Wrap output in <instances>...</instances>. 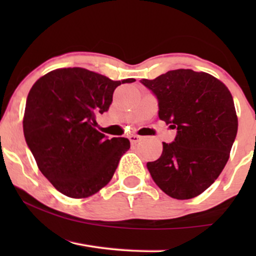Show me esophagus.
Wrapping results in <instances>:
<instances>
[{"label":"esophagus","instance_id":"1","mask_svg":"<svg viewBox=\"0 0 256 256\" xmlns=\"http://www.w3.org/2000/svg\"><path fill=\"white\" fill-rule=\"evenodd\" d=\"M129 140H130L132 144H136V143L140 142V140H141V136H138V135H132L130 138H129Z\"/></svg>","mask_w":256,"mask_h":256}]
</instances>
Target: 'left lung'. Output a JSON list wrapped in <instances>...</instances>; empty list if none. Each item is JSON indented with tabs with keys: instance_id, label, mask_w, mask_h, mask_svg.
<instances>
[{
	"instance_id": "1",
	"label": "left lung",
	"mask_w": 256,
	"mask_h": 256,
	"mask_svg": "<svg viewBox=\"0 0 256 256\" xmlns=\"http://www.w3.org/2000/svg\"><path fill=\"white\" fill-rule=\"evenodd\" d=\"M141 82L157 96L158 118L177 129L172 143L148 162L152 180L174 199H191L222 174L238 132L233 96L219 79L206 72L174 70Z\"/></svg>"
}]
</instances>
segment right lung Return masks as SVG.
I'll return each mask as SVG.
<instances>
[{"mask_svg": "<svg viewBox=\"0 0 256 256\" xmlns=\"http://www.w3.org/2000/svg\"><path fill=\"white\" fill-rule=\"evenodd\" d=\"M134 82H114L86 68H68L46 73L31 87L24 138L38 169L60 194L87 198L110 183L130 142L107 140L94 128L96 115L108 110L118 86Z\"/></svg>", "mask_w": 256, "mask_h": 256, "instance_id": "obj_1", "label": "right lung"}]
</instances>
